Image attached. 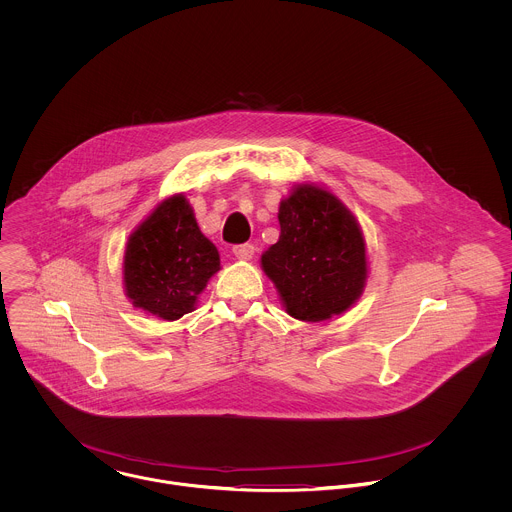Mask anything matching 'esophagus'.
I'll return each instance as SVG.
<instances>
[{
  "label": "esophagus",
  "mask_w": 512,
  "mask_h": 512,
  "mask_svg": "<svg viewBox=\"0 0 512 512\" xmlns=\"http://www.w3.org/2000/svg\"><path fill=\"white\" fill-rule=\"evenodd\" d=\"M254 246L252 244H238L232 248V254L236 256V260H242V262H248L254 258Z\"/></svg>",
  "instance_id": "esophagus-1"
}]
</instances>
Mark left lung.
Returning a JSON list of instances; mask_svg holds the SVG:
<instances>
[{
    "mask_svg": "<svg viewBox=\"0 0 512 512\" xmlns=\"http://www.w3.org/2000/svg\"><path fill=\"white\" fill-rule=\"evenodd\" d=\"M280 238L260 258L288 315L319 323L363 295L368 260L363 228L347 205L315 183L293 185L278 209Z\"/></svg>",
    "mask_w": 512,
    "mask_h": 512,
    "instance_id": "left-lung-1",
    "label": "left lung"
}]
</instances>
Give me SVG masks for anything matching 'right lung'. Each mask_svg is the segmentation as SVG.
Instances as JSON below:
<instances>
[{
  "label": "right lung",
  "mask_w": 512,
  "mask_h": 512,
  "mask_svg": "<svg viewBox=\"0 0 512 512\" xmlns=\"http://www.w3.org/2000/svg\"><path fill=\"white\" fill-rule=\"evenodd\" d=\"M220 270L217 246L201 232L183 193L159 201L128 236L122 286L147 315L177 321L197 307Z\"/></svg>",
  "instance_id": "obj_1"
}]
</instances>
